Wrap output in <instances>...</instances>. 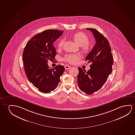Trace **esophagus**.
I'll return each instance as SVG.
<instances>
[{"label":"esophagus","mask_w":135,"mask_h":135,"mask_svg":"<svg viewBox=\"0 0 135 135\" xmlns=\"http://www.w3.org/2000/svg\"><path fill=\"white\" fill-rule=\"evenodd\" d=\"M65 68L66 70H68L69 69H70L71 68V67L70 66H69V65H65Z\"/></svg>","instance_id":"obj_1"}]
</instances>
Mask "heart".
<instances>
[{"label":"heart","instance_id":"1","mask_svg":"<svg viewBox=\"0 0 135 135\" xmlns=\"http://www.w3.org/2000/svg\"><path fill=\"white\" fill-rule=\"evenodd\" d=\"M73 38L75 42L79 46H82V51L85 53H87L90 51V48L88 45L89 39L87 36L83 32H78L73 36ZM65 39H61L57 43V47L61 49L64 46ZM80 59V57L76 54H69L65 55L63 60L70 64H74Z\"/></svg>","mask_w":135,"mask_h":135}]
</instances>
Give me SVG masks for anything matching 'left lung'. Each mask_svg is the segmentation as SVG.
I'll use <instances>...</instances> for the list:
<instances>
[{
  "label": "left lung",
  "instance_id": "left-lung-1",
  "mask_svg": "<svg viewBox=\"0 0 135 135\" xmlns=\"http://www.w3.org/2000/svg\"><path fill=\"white\" fill-rule=\"evenodd\" d=\"M94 35L96 45L87 56L85 60L91 62L90 69L78 67V84L80 90L90 95L101 89L111 74L113 64L112 49L107 39L94 28H86Z\"/></svg>",
  "mask_w": 135,
  "mask_h": 135
}]
</instances>
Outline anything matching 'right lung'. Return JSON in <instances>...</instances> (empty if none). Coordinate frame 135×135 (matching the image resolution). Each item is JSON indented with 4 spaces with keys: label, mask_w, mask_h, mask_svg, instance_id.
<instances>
[{
    "label": "right lung",
    "mask_w": 135,
    "mask_h": 135,
    "mask_svg": "<svg viewBox=\"0 0 135 135\" xmlns=\"http://www.w3.org/2000/svg\"><path fill=\"white\" fill-rule=\"evenodd\" d=\"M62 33L57 30H45L33 36L23 50V61L26 76L43 93H49L56 89L65 71L63 65L50 69L47 64L55 59L57 52L53 43Z\"/></svg>",
    "instance_id": "add662e5"
}]
</instances>
